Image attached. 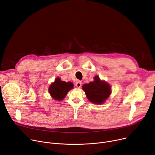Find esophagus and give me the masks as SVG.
Here are the masks:
<instances>
[{"label":"esophagus","instance_id":"obj_1","mask_svg":"<svg viewBox=\"0 0 155 155\" xmlns=\"http://www.w3.org/2000/svg\"><path fill=\"white\" fill-rule=\"evenodd\" d=\"M81 82L80 81H77L76 82V87L78 88H80L81 87Z\"/></svg>","mask_w":155,"mask_h":155}]
</instances>
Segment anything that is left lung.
Returning a JSON list of instances; mask_svg holds the SVG:
<instances>
[{
    "instance_id": "obj_1",
    "label": "left lung",
    "mask_w": 155,
    "mask_h": 155,
    "mask_svg": "<svg viewBox=\"0 0 155 155\" xmlns=\"http://www.w3.org/2000/svg\"><path fill=\"white\" fill-rule=\"evenodd\" d=\"M94 81L84 84L82 88L85 92L88 100L94 104H102L111 94V87L105 81H101L98 76Z\"/></svg>"
}]
</instances>
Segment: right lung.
<instances>
[{"mask_svg":"<svg viewBox=\"0 0 155 155\" xmlns=\"http://www.w3.org/2000/svg\"><path fill=\"white\" fill-rule=\"evenodd\" d=\"M74 88V84L71 82H65L61 81L60 78H57L54 83L51 84L48 88V91L51 97L54 100H62L67 93Z\"/></svg>","mask_w":155,"mask_h":155,"instance_id":"add662e5","label":"right lung"}]
</instances>
